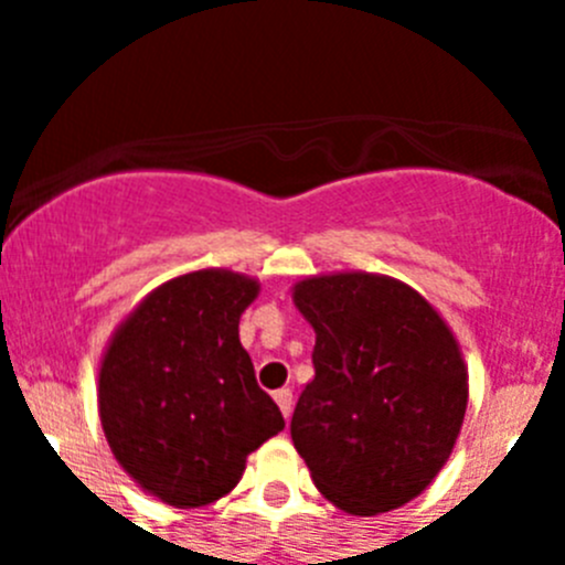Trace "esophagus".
<instances>
[{
    "label": "esophagus",
    "mask_w": 565,
    "mask_h": 565,
    "mask_svg": "<svg viewBox=\"0 0 565 565\" xmlns=\"http://www.w3.org/2000/svg\"><path fill=\"white\" fill-rule=\"evenodd\" d=\"M274 398H277L279 411H282V416L291 418V411H294V393L288 391V387H282V391L274 393Z\"/></svg>",
    "instance_id": "obj_1"
}]
</instances>
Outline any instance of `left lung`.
<instances>
[{"mask_svg":"<svg viewBox=\"0 0 565 565\" xmlns=\"http://www.w3.org/2000/svg\"><path fill=\"white\" fill-rule=\"evenodd\" d=\"M294 302L317 331L294 447L339 509L391 512L438 476L461 430L467 367L456 339L422 294L376 274L306 279Z\"/></svg>","mask_w":565,"mask_h":565,"instance_id":"left-lung-1","label":"left lung"}]
</instances>
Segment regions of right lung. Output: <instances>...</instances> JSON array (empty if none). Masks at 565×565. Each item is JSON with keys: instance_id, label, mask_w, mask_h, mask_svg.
<instances>
[{"instance_id": "obj_1", "label": "right lung", "mask_w": 565, "mask_h": 565, "mask_svg": "<svg viewBox=\"0 0 565 565\" xmlns=\"http://www.w3.org/2000/svg\"><path fill=\"white\" fill-rule=\"evenodd\" d=\"M257 282L194 271L149 294L109 342L98 376L115 458L169 507L237 487L246 456L286 427L237 337Z\"/></svg>"}]
</instances>
